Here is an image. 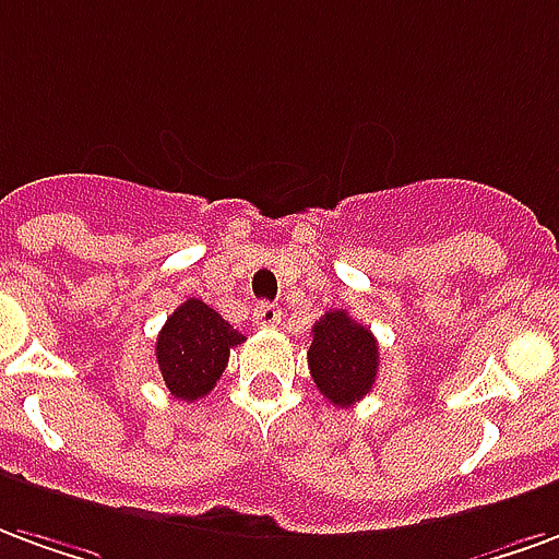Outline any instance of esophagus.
Instances as JSON below:
<instances>
[{
    "label": "esophagus",
    "mask_w": 559,
    "mask_h": 559,
    "mask_svg": "<svg viewBox=\"0 0 559 559\" xmlns=\"http://www.w3.org/2000/svg\"><path fill=\"white\" fill-rule=\"evenodd\" d=\"M252 316H255V324H262V328H276V324L283 321V309L276 307V304H259V307L252 309Z\"/></svg>",
    "instance_id": "esophagus-1"
}]
</instances>
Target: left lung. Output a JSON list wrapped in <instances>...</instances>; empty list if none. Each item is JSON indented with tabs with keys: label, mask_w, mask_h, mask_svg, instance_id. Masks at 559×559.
<instances>
[{
	"label": "left lung",
	"mask_w": 559,
	"mask_h": 559,
	"mask_svg": "<svg viewBox=\"0 0 559 559\" xmlns=\"http://www.w3.org/2000/svg\"><path fill=\"white\" fill-rule=\"evenodd\" d=\"M307 360L321 396L336 408L360 402L372 390L381 364L372 330L354 321L345 309L324 312L316 321Z\"/></svg>",
	"instance_id": "8db88e82"
}]
</instances>
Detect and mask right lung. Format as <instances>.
Masks as SVG:
<instances>
[{
  "mask_svg": "<svg viewBox=\"0 0 559 559\" xmlns=\"http://www.w3.org/2000/svg\"><path fill=\"white\" fill-rule=\"evenodd\" d=\"M243 336L217 309L190 297L163 324L157 336V366L169 393L181 402H195L217 386L226 372L229 352Z\"/></svg>",
  "mask_w": 559,
  "mask_h": 559,
  "instance_id": "obj_1",
  "label": "right lung"
}]
</instances>
